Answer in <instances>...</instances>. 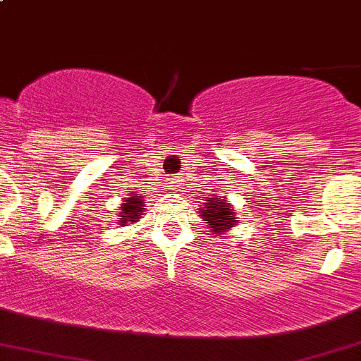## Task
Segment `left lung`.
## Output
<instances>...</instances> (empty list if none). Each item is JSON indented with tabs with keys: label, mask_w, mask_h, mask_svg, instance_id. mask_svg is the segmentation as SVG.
<instances>
[{
	"label": "left lung",
	"mask_w": 361,
	"mask_h": 361,
	"mask_svg": "<svg viewBox=\"0 0 361 361\" xmlns=\"http://www.w3.org/2000/svg\"><path fill=\"white\" fill-rule=\"evenodd\" d=\"M198 213H200L198 216L202 218L204 224L209 226L213 236L226 234L238 224L236 213L226 197L216 198V195H213L211 198H206L204 207H198Z\"/></svg>",
	"instance_id": "obj_1"
}]
</instances>
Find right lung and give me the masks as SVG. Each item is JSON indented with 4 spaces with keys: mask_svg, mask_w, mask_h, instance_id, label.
<instances>
[{
    "mask_svg": "<svg viewBox=\"0 0 361 361\" xmlns=\"http://www.w3.org/2000/svg\"><path fill=\"white\" fill-rule=\"evenodd\" d=\"M145 209L143 198L137 197V195H128L127 198L121 204L120 211H118V226L125 227L127 224H134V221L140 220L141 213Z\"/></svg>",
    "mask_w": 361,
    "mask_h": 361,
    "instance_id": "add662e5",
    "label": "right lung"
}]
</instances>
